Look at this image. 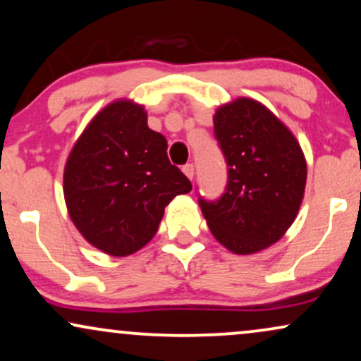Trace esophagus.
<instances>
[{
    "mask_svg": "<svg viewBox=\"0 0 361 361\" xmlns=\"http://www.w3.org/2000/svg\"><path fill=\"white\" fill-rule=\"evenodd\" d=\"M181 170H183V173L186 176L190 178V180H193V175H195V166L191 165V163H186V165L181 168Z\"/></svg>",
    "mask_w": 361,
    "mask_h": 361,
    "instance_id": "esophagus-1",
    "label": "esophagus"
}]
</instances>
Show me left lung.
Returning a JSON list of instances; mask_svg holds the SVG:
<instances>
[{
  "instance_id": "1",
  "label": "left lung",
  "mask_w": 361,
  "mask_h": 361,
  "mask_svg": "<svg viewBox=\"0 0 361 361\" xmlns=\"http://www.w3.org/2000/svg\"><path fill=\"white\" fill-rule=\"evenodd\" d=\"M228 166L220 198L200 196L214 238L236 255L276 243L295 221L307 185V161L293 133L252 98L223 104L213 116Z\"/></svg>"
}]
</instances>
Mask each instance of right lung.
<instances>
[{
	"label": "right lung",
	"instance_id": "add662e5",
	"mask_svg": "<svg viewBox=\"0 0 361 361\" xmlns=\"http://www.w3.org/2000/svg\"><path fill=\"white\" fill-rule=\"evenodd\" d=\"M166 148L165 136L148 128L145 108L128 99L90 121L63 176L68 213L88 243L126 257L153 238L166 204L191 191Z\"/></svg>",
	"mask_w": 361,
	"mask_h": 361
}]
</instances>
